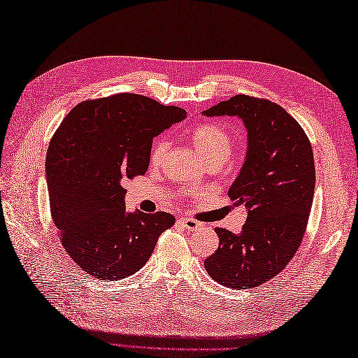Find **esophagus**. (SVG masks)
Wrapping results in <instances>:
<instances>
[{"label":"esophagus","instance_id":"34e87169","mask_svg":"<svg viewBox=\"0 0 358 358\" xmlns=\"http://www.w3.org/2000/svg\"><path fill=\"white\" fill-rule=\"evenodd\" d=\"M180 223L183 224V226L186 227V229H196V227H201V226H203L200 222H196V220L187 218V217L180 218Z\"/></svg>","mask_w":358,"mask_h":358}]
</instances>
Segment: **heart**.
I'll return each mask as SVG.
<instances>
[{"label": "heart", "mask_w": 358, "mask_h": 358, "mask_svg": "<svg viewBox=\"0 0 358 358\" xmlns=\"http://www.w3.org/2000/svg\"><path fill=\"white\" fill-rule=\"evenodd\" d=\"M191 138L195 149L200 152L204 163L209 164H222L234 152V136L231 132L212 121H203L196 124L191 131ZM169 144L158 136L150 144L149 150V162L152 166H158L163 162Z\"/></svg>", "instance_id": "heart-1"}]
</instances>
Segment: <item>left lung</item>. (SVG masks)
I'll return each instance as SVG.
<instances>
[{"label": "left lung", "instance_id": "1", "mask_svg": "<svg viewBox=\"0 0 358 358\" xmlns=\"http://www.w3.org/2000/svg\"><path fill=\"white\" fill-rule=\"evenodd\" d=\"M237 115L248 129V154L229 189L234 206L246 208L240 234L215 227L218 249L204 260L220 285L250 289L283 271L299 250L315 189L310 141L289 113L264 98L235 95L204 110Z\"/></svg>", "mask_w": 358, "mask_h": 358}]
</instances>
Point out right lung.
<instances>
[{"instance_id":"right-lung-1","label":"right lung","mask_w":358,"mask_h":358,"mask_svg":"<svg viewBox=\"0 0 358 358\" xmlns=\"http://www.w3.org/2000/svg\"><path fill=\"white\" fill-rule=\"evenodd\" d=\"M186 110L138 94L83 101L53 134L45 155L50 214L77 266L101 280L132 275L173 226L169 212H126L123 183L149 167L154 136Z\"/></svg>"}]
</instances>
